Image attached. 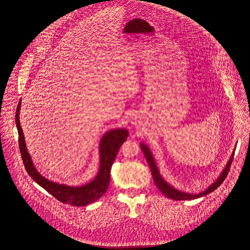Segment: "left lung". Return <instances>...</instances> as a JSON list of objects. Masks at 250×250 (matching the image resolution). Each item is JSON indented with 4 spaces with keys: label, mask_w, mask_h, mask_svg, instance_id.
Segmentation results:
<instances>
[{
    "label": "left lung",
    "mask_w": 250,
    "mask_h": 250,
    "mask_svg": "<svg viewBox=\"0 0 250 250\" xmlns=\"http://www.w3.org/2000/svg\"><path fill=\"white\" fill-rule=\"evenodd\" d=\"M141 147L143 149V154L145 156V159L150 167V169H151V173H152V176H153V180L157 186V188L161 190L162 193H164L167 197L168 198H171V199H174V200H190V199H196V198H199V197H202L204 195H207L208 193L214 191L215 188H217L222 183L223 181L225 180V178L227 177V174L229 172V169H230V166L232 164V161H233V158H234V154L235 152L232 153V156L230 158V160L228 161L225 168L223 169V171L221 172V174L219 175V177L216 179V181L214 182L208 188H206L204 191H201L199 193H195V194H192V193H187V192H184V191H181L177 188H174L173 187H171L167 181H165L164 178L161 176L160 172H159V169H158V167L155 163V160L152 156V153L150 151V149L148 148L147 145H145L144 143H141Z\"/></svg>",
    "instance_id": "left-lung-1"
}]
</instances>
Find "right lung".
<instances>
[{"mask_svg":"<svg viewBox=\"0 0 250 250\" xmlns=\"http://www.w3.org/2000/svg\"><path fill=\"white\" fill-rule=\"evenodd\" d=\"M21 101H19L16 108L15 122L19 136V148L23 164L28 174L35 180L40 187L46 189L59 201L72 205V206H85L100 197L107 191L110 179V168L115 160L120 146L128 138V131L126 129H114L107 132L100 142V167L98 174L91 182L81 187H70L63 184L54 183L49 181L36 170L30 154L28 153L24 134L19 121V110Z\"/></svg>","mask_w":250,"mask_h":250,"instance_id":"right-lung-1","label":"right lung"}]
</instances>
